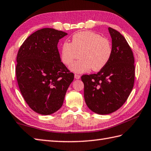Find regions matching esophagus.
Here are the masks:
<instances>
[{
	"label": "esophagus",
	"mask_w": 151,
	"mask_h": 151,
	"mask_svg": "<svg viewBox=\"0 0 151 151\" xmlns=\"http://www.w3.org/2000/svg\"><path fill=\"white\" fill-rule=\"evenodd\" d=\"M75 78H76V79H80L81 78V75H78V74H75Z\"/></svg>",
	"instance_id": "1"
}]
</instances>
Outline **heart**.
Returning a JSON list of instances; mask_svg holds the SVG:
<instances>
[{
    "label": "heart",
    "mask_w": 151,
    "mask_h": 151,
    "mask_svg": "<svg viewBox=\"0 0 151 151\" xmlns=\"http://www.w3.org/2000/svg\"><path fill=\"white\" fill-rule=\"evenodd\" d=\"M110 41L91 31H82L73 34L71 43L64 41L61 47V60L69 65L79 57L81 58L70 66L75 73L86 72L92 69L98 71L106 66L111 56Z\"/></svg>",
    "instance_id": "obj_1"
}]
</instances>
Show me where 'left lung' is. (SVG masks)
I'll use <instances>...</instances> for the list:
<instances>
[{
	"label": "left lung",
	"mask_w": 151,
	"mask_h": 151,
	"mask_svg": "<svg viewBox=\"0 0 151 151\" xmlns=\"http://www.w3.org/2000/svg\"><path fill=\"white\" fill-rule=\"evenodd\" d=\"M112 43L110 60L97 74L82 75L88 107L100 115L111 114L123 105L132 90L135 77L132 49L124 36L108 28Z\"/></svg>",
	"instance_id": "left-lung-1"
}]
</instances>
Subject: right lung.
<instances>
[{"label": "right lung", "mask_w": 151, "mask_h": 151, "mask_svg": "<svg viewBox=\"0 0 151 151\" xmlns=\"http://www.w3.org/2000/svg\"><path fill=\"white\" fill-rule=\"evenodd\" d=\"M66 35L54 28H42L27 37L18 51L15 73L19 88L37 114L50 115L58 110L74 80V74L61 62L57 47Z\"/></svg>", "instance_id": "1"}]
</instances>
